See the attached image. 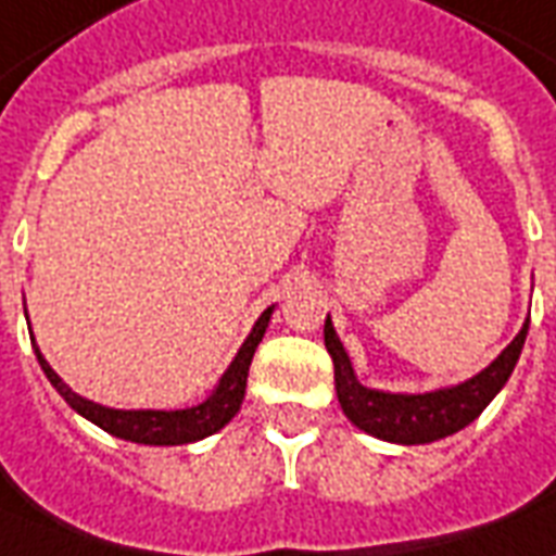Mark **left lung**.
I'll return each mask as SVG.
<instances>
[{
  "instance_id": "left-lung-1",
  "label": "left lung",
  "mask_w": 556,
  "mask_h": 556,
  "mask_svg": "<svg viewBox=\"0 0 556 556\" xmlns=\"http://www.w3.org/2000/svg\"><path fill=\"white\" fill-rule=\"evenodd\" d=\"M528 327L530 318L525 320L519 336L501 351V356L489 368L475 374L471 380L425 394H392L362 386L353 374L348 353L341 348L339 336L332 330L330 315L324 320V344H327L332 368H336L339 404L353 425L368 435H377L382 442L427 445V442H435V439H445V435L463 430L486 409L489 401L504 389V382L509 380V374L516 368L525 339H528Z\"/></svg>"
}]
</instances>
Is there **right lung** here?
I'll return each instance as SVG.
<instances>
[{"mask_svg": "<svg viewBox=\"0 0 556 556\" xmlns=\"http://www.w3.org/2000/svg\"><path fill=\"white\" fill-rule=\"evenodd\" d=\"M274 315V306H267L258 320L253 324V330L241 344V351L236 353L232 365L226 368L220 382L215 386V392L205 397L203 404L188 406V409H111V406L93 404L88 397H81L70 389L67 382L61 380L59 374L52 371V365L43 359V353L37 348L35 341V356L40 362V368L47 374V380L55 386V392L67 401L81 418H88L90 425L102 427L105 433L126 439V442H138V445H188V442H200L205 435L217 433L220 427L229 425L236 413L241 409L247 389V371H250V362L256 353L258 341L265 336L267 320ZM31 332V330H28Z\"/></svg>", "mask_w": 556, "mask_h": 556, "instance_id": "obj_1", "label": "right lung"}]
</instances>
